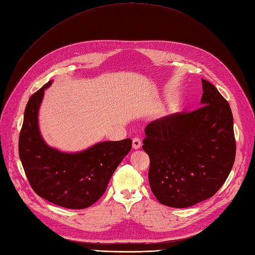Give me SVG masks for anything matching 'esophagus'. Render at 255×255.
I'll return each instance as SVG.
<instances>
[{
	"mask_svg": "<svg viewBox=\"0 0 255 255\" xmlns=\"http://www.w3.org/2000/svg\"><path fill=\"white\" fill-rule=\"evenodd\" d=\"M132 147H133V149L137 150L141 147V141L138 137H134L133 139H132Z\"/></svg>",
	"mask_w": 255,
	"mask_h": 255,
	"instance_id": "obj_1",
	"label": "esophagus"
}]
</instances>
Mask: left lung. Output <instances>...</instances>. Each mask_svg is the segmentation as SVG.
<instances>
[{
	"instance_id": "1",
	"label": "left lung",
	"mask_w": 255,
	"mask_h": 255,
	"mask_svg": "<svg viewBox=\"0 0 255 255\" xmlns=\"http://www.w3.org/2000/svg\"><path fill=\"white\" fill-rule=\"evenodd\" d=\"M201 81L200 108L156 120L145 128L149 183L163 205L184 208L213 197L235 163L230 106L215 85Z\"/></svg>"
}]
</instances>
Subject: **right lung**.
Instances as JSON below:
<instances>
[{"label":"right lung","instance_id":"1","mask_svg":"<svg viewBox=\"0 0 255 255\" xmlns=\"http://www.w3.org/2000/svg\"><path fill=\"white\" fill-rule=\"evenodd\" d=\"M27 103L18 138V154L28 181L39 197L61 207L82 209L102 197L118 165L129 153L132 140L103 141L79 153L49 147L39 133L37 116L43 92Z\"/></svg>","mask_w":255,"mask_h":255}]
</instances>
